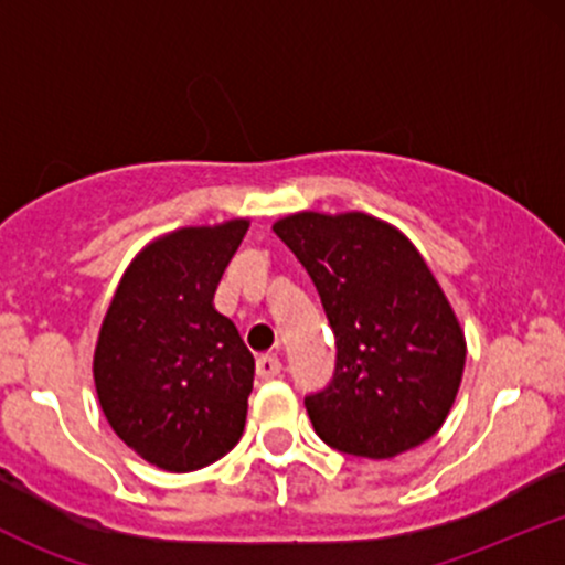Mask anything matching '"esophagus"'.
<instances>
[{
    "label": "esophagus",
    "mask_w": 565,
    "mask_h": 565,
    "mask_svg": "<svg viewBox=\"0 0 565 565\" xmlns=\"http://www.w3.org/2000/svg\"><path fill=\"white\" fill-rule=\"evenodd\" d=\"M281 374V361L276 355H260L257 359V377L260 380H274Z\"/></svg>",
    "instance_id": "esophagus-1"
}]
</instances>
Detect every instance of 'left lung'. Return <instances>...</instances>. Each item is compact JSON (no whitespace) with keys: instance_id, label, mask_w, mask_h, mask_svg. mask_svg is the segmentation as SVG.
Instances as JSON below:
<instances>
[{"instance_id":"8db88e82","label":"left lung","mask_w":565,"mask_h":565,"mask_svg":"<svg viewBox=\"0 0 565 565\" xmlns=\"http://www.w3.org/2000/svg\"><path fill=\"white\" fill-rule=\"evenodd\" d=\"M274 231L313 278L337 340L332 385L305 398L319 438L391 459L436 436L468 342L417 246L366 212H295Z\"/></svg>"}]
</instances>
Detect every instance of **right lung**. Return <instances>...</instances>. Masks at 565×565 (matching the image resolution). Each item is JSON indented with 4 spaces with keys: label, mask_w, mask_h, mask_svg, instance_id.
Returning <instances> with one entry per match:
<instances>
[{
    "label": "right lung",
    "mask_w": 565,
    "mask_h": 565,
    "mask_svg": "<svg viewBox=\"0 0 565 565\" xmlns=\"http://www.w3.org/2000/svg\"><path fill=\"white\" fill-rule=\"evenodd\" d=\"M249 220L188 225L127 265L97 334L93 377L108 425L167 472L217 462L238 444L255 359L215 289Z\"/></svg>",
    "instance_id": "1"
}]
</instances>
